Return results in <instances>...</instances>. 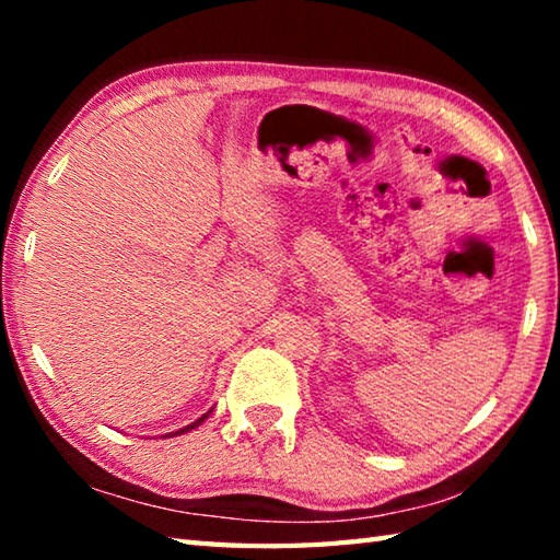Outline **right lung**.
Listing matches in <instances>:
<instances>
[{
	"label": "right lung",
	"mask_w": 560,
	"mask_h": 560,
	"mask_svg": "<svg viewBox=\"0 0 560 560\" xmlns=\"http://www.w3.org/2000/svg\"><path fill=\"white\" fill-rule=\"evenodd\" d=\"M210 412H212V410H210ZM210 412H205L202 417H197V420H195L192 424H187V428H183V430H177V432H170V434H165V438H175V434H185V432H189V430L200 428V424L207 420V417H210Z\"/></svg>",
	"instance_id": "1"
}]
</instances>
